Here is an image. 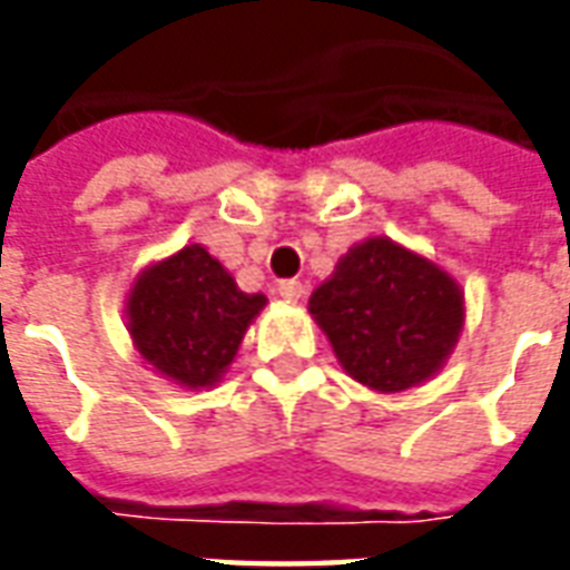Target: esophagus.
<instances>
[{"mask_svg":"<svg viewBox=\"0 0 570 570\" xmlns=\"http://www.w3.org/2000/svg\"><path fill=\"white\" fill-rule=\"evenodd\" d=\"M277 296L286 298V302H302L305 286L298 284V281H281V284H277Z\"/></svg>","mask_w":570,"mask_h":570,"instance_id":"esophagus-1","label":"esophagus"}]
</instances>
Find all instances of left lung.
<instances>
[{
    "label": "left lung",
    "instance_id": "obj_1",
    "mask_svg": "<svg viewBox=\"0 0 570 570\" xmlns=\"http://www.w3.org/2000/svg\"><path fill=\"white\" fill-rule=\"evenodd\" d=\"M342 370L370 391L403 394L445 366L464 330V289L415 249L375 235L335 262L308 298Z\"/></svg>",
    "mask_w": 570,
    "mask_h": 570
}]
</instances>
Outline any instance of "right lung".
Here are the masks:
<instances>
[{"instance_id":"add662e5","label":"right lung","mask_w":570,"mask_h":570,"mask_svg":"<svg viewBox=\"0 0 570 570\" xmlns=\"http://www.w3.org/2000/svg\"><path fill=\"white\" fill-rule=\"evenodd\" d=\"M265 305L268 298L244 293L207 247L186 244L134 277L125 317L130 342L151 372L200 391L223 382Z\"/></svg>"}]
</instances>
